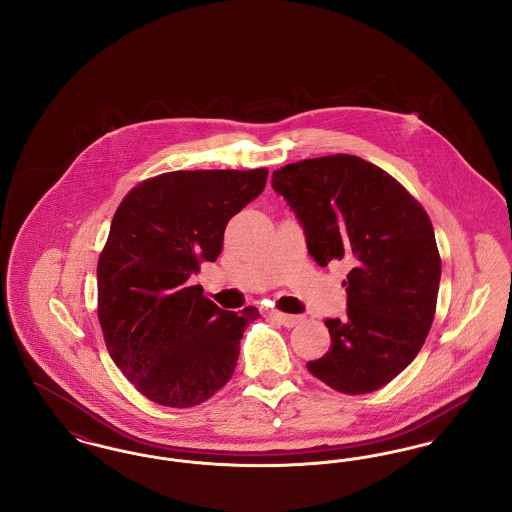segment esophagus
Wrapping results in <instances>:
<instances>
[{
  "label": "esophagus",
  "instance_id": "obj_1",
  "mask_svg": "<svg viewBox=\"0 0 512 512\" xmlns=\"http://www.w3.org/2000/svg\"><path fill=\"white\" fill-rule=\"evenodd\" d=\"M270 317L274 318L276 322H280L282 326H286V328H293V326H297L305 320V317H301V315H286V313H280V311H270Z\"/></svg>",
  "mask_w": 512,
  "mask_h": 512
}]
</instances>
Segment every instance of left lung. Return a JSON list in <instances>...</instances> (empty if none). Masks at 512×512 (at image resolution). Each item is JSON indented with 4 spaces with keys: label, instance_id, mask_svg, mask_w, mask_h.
<instances>
[{
    "label": "left lung",
    "instance_id": "left-lung-1",
    "mask_svg": "<svg viewBox=\"0 0 512 512\" xmlns=\"http://www.w3.org/2000/svg\"><path fill=\"white\" fill-rule=\"evenodd\" d=\"M320 267L345 261L347 315L326 318L330 351L307 368L363 395L413 363L436 315L441 259L432 222L395 178L355 155L305 159L272 172Z\"/></svg>",
    "mask_w": 512,
    "mask_h": 512
}]
</instances>
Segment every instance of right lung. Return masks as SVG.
Masks as SVG:
<instances>
[{
    "label": "right lung",
    "mask_w": 512,
    "mask_h": 512,
    "mask_svg": "<svg viewBox=\"0 0 512 512\" xmlns=\"http://www.w3.org/2000/svg\"><path fill=\"white\" fill-rule=\"evenodd\" d=\"M268 169L174 171L122 199L98 261V318L107 351L153 403L194 407L232 378L255 307L224 311L190 286L215 263L224 228L265 190Z\"/></svg>",
    "instance_id": "1"
}]
</instances>
